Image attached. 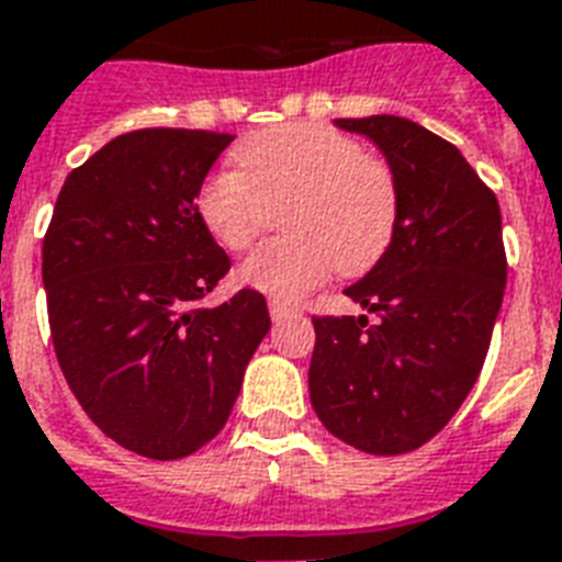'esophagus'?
Masks as SVG:
<instances>
[{
  "mask_svg": "<svg viewBox=\"0 0 562 562\" xmlns=\"http://www.w3.org/2000/svg\"><path fill=\"white\" fill-rule=\"evenodd\" d=\"M268 308H271V317L280 324V321H289V317H297L300 308L291 306V303H282V300H271L268 303Z\"/></svg>",
  "mask_w": 562,
  "mask_h": 562,
  "instance_id": "34e87169",
  "label": "esophagus"
}]
</instances>
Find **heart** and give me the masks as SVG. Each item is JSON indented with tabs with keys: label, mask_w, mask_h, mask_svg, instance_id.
Segmentation results:
<instances>
[{
	"label": "heart",
	"mask_w": 562,
	"mask_h": 562,
	"mask_svg": "<svg viewBox=\"0 0 562 562\" xmlns=\"http://www.w3.org/2000/svg\"><path fill=\"white\" fill-rule=\"evenodd\" d=\"M238 171H215L198 192V212L215 241L245 250L282 212L280 241L238 268L247 289L297 300L338 268L364 273L391 245L396 183L382 160L324 125H285L236 148Z\"/></svg>",
	"instance_id": "b5f03b06"
}]
</instances>
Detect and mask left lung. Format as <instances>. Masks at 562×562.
<instances>
[{"mask_svg": "<svg viewBox=\"0 0 562 562\" xmlns=\"http://www.w3.org/2000/svg\"><path fill=\"white\" fill-rule=\"evenodd\" d=\"M396 183L391 245L344 289L367 315L315 317L312 408L338 440L402 454L461 408L487 359L507 282L502 212L452 143L402 116L335 119Z\"/></svg>", "mask_w": 562, "mask_h": 562, "instance_id": "left-lung-1", "label": "left lung"}]
</instances>
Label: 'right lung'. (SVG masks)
Here are the masks:
<instances>
[{
    "mask_svg": "<svg viewBox=\"0 0 562 562\" xmlns=\"http://www.w3.org/2000/svg\"><path fill=\"white\" fill-rule=\"evenodd\" d=\"M233 134L145 127L66 178L43 238L57 364L95 426L175 461L210 443L271 329L259 291L201 308L229 271L198 212Z\"/></svg>",
    "mask_w": 562,
    "mask_h": 562,
    "instance_id": "obj_1",
    "label": "right lung"
}]
</instances>
